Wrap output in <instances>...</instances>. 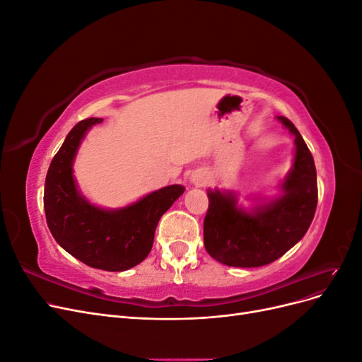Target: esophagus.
Masks as SVG:
<instances>
[{
	"label": "esophagus",
	"mask_w": 362,
	"mask_h": 362,
	"mask_svg": "<svg viewBox=\"0 0 362 362\" xmlns=\"http://www.w3.org/2000/svg\"><path fill=\"white\" fill-rule=\"evenodd\" d=\"M206 180H208L206 173L202 170H196L190 175V182L193 185H196V187H201V185H204L206 182Z\"/></svg>",
	"instance_id": "34e87169"
}]
</instances>
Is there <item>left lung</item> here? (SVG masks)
Masks as SVG:
<instances>
[{
  "mask_svg": "<svg viewBox=\"0 0 362 362\" xmlns=\"http://www.w3.org/2000/svg\"><path fill=\"white\" fill-rule=\"evenodd\" d=\"M294 136L291 169L273 198L255 196L243 208L233 190L208 189L204 245L214 259L233 267H261L276 261L308 231L317 206V172L300 133L284 116L276 117Z\"/></svg>",
  "mask_w": 362,
  "mask_h": 362,
  "instance_id": "1",
  "label": "left lung"
}]
</instances>
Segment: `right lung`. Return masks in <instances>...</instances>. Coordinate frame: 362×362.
Here are the masks:
<instances>
[{"label": "right lung", "instance_id": "obj_1", "mask_svg": "<svg viewBox=\"0 0 362 362\" xmlns=\"http://www.w3.org/2000/svg\"><path fill=\"white\" fill-rule=\"evenodd\" d=\"M101 122L84 119L69 131L49 164L43 206L52 237L68 254L93 269L124 272L149 255L160 217L185 189L166 185L113 210L92 204L75 181L74 161L87 131Z\"/></svg>", "mask_w": 362, "mask_h": 362}]
</instances>
